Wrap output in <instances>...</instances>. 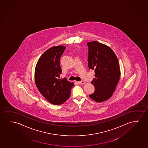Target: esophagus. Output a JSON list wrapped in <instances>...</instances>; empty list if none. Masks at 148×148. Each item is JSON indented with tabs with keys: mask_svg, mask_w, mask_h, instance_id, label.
<instances>
[{
	"mask_svg": "<svg viewBox=\"0 0 148 148\" xmlns=\"http://www.w3.org/2000/svg\"><path fill=\"white\" fill-rule=\"evenodd\" d=\"M79 83L81 85H84L85 84V82L84 81H82L79 82Z\"/></svg>",
	"mask_w": 148,
	"mask_h": 148,
	"instance_id": "obj_1",
	"label": "esophagus"
}]
</instances>
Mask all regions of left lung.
Masks as SVG:
<instances>
[{"label": "left lung", "mask_w": 148, "mask_h": 148, "mask_svg": "<svg viewBox=\"0 0 148 148\" xmlns=\"http://www.w3.org/2000/svg\"><path fill=\"white\" fill-rule=\"evenodd\" d=\"M88 67L94 70L91 82L95 91L89 97L96 102H103L112 97L121 75L119 63L111 48L96 41L88 42Z\"/></svg>", "instance_id": "obj_1"}]
</instances>
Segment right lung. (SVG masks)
<instances>
[{
    "label": "right lung",
    "mask_w": 148,
    "mask_h": 148,
    "mask_svg": "<svg viewBox=\"0 0 148 148\" xmlns=\"http://www.w3.org/2000/svg\"><path fill=\"white\" fill-rule=\"evenodd\" d=\"M65 49L63 46L49 49L38 59L35 69L36 87L42 95L55 105L62 104L69 98L74 85L65 78L60 79V59Z\"/></svg>",
    "instance_id": "obj_1"
}]
</instances>
